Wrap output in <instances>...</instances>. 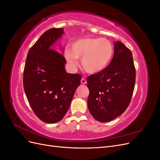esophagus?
<instances>
[{"label": "esophagus", "mask_w": 160, "mask_h": 160, "mask_svg": "<svg viewBox=\"0 0 160 160\" xmlns=\"http://www.w3.org/2000/svg\"><path fill=\"white\" fill-rule=\"evenodd\" d=\"M81 83L82 84H86L87 83V80L85 79H84V78H82L81 80Z\"/></svg>", "instance_id": "34e87169"}]
</instances>
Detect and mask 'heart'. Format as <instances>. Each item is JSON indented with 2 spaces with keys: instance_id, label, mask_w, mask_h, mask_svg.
<instances>
[{
  "instance_id": "obj_1",
  "label": "heart",
  "mask_w": 160,
  "mask_h": 160,
  "mask_svg": "<svg viewBox=\"0 0 160 160\" xmlns=\"http://www.w3.org/2000/svg\"><path fill=\"white\" fill-rule=\"evenodd\" d=\"M113 53V43L107 38L85 37L72 42L70 49H65V57L72 67L81 58L83 69L89 73H97L109 65Z\"/></svg>"
}]
</instances>
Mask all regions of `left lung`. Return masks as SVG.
<instances>
[{"label":"left lung","instance_id":"obj_1","mask_svg":"<svg viewBox=\"0 0 160 160\" xmlns=\"http://www.w3.org/2000/svg\"><path fill=\"white\" fill-rule=\"evenodd\" d=\"M110 64L88 77V108L100 122L118 118L128 108L135 83V68L132 51L122 42L114 43Z\"/></svg>","mask_w":160,"mask_h":160}]
</instances>
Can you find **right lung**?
Here are the masks:
<instances>
[{"mask_svg":"<svg viewBox=\"0 0 160 160\" xmlns=\"http://www.w3.org/2000/svg\"><path fill=\"white\" fill-rule=\"evenodd\" d=\"M63 28H51L28 52L23 72V87L34 113L42 122L55 123L68 111L80 74L67 73L66 60L52 48L63 34Z\"/></svg>","mask_w":160,"mask_h":160,"instance_id":"add662e5","label":"right lung"}]
</instances>
